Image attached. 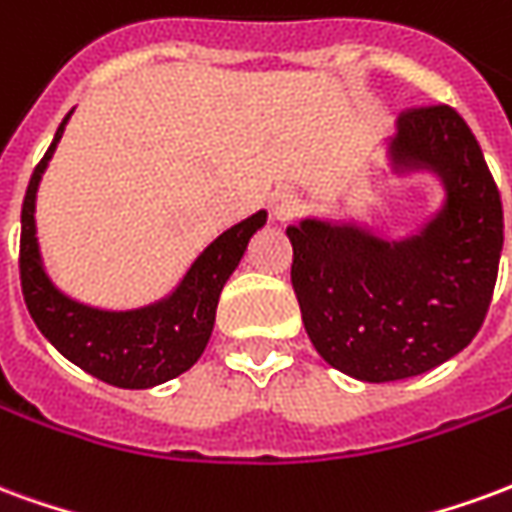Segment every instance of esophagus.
<instances>
[{
  "mask_svg": "<svg viewBox=\"0 0 512 512\" xmlns=\"http://www.w3.org/2000/svg\"><path fill=\"white\" fill-rule=\"evenodd\" d=\"M301 208V200L296 191L282 189L277 191L274 197H271V216H274V222H290Z\"/></svg>",
  "mask_w": 512,
  "mask_h": 512,
  "instance_id": "obj_1",
  "label": "esophagus"
}]
</instances>
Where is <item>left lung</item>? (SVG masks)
I'll list each match as a JSON object with an SVG mask.
<instances>
[{
    "instance_id": "left-lung-1",
    "label": "left lung",
    "mask_w": 512,
    "mask_h": 512,
    "mask_svg": "<svg viewBox=\"0 0 512 512\" xmlns=\"http://www.w3.org/2000/svg\"><path fill=\"white\" fill-rule=\"evenodd\" d=\"M386 156L397 175L439 178L444 202L422 230L381 238L354 222L288 227L290 279L315 351L367 384L428 373L472 343L505 241L499 189L452 106L403 112Z\"/></svg>"
}]
</instances>
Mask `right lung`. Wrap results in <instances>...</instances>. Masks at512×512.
I'll return each instance as SVG.
<instances>
[{
    "mask_svg": "<svg viewBox=\"0 0 512 512\" xmlns=\"http://www.w3.org/2000/svg\"><path fill=\"white\" fill-rule=\"evenodd\" d=\"M73 109L32 172L21 208V290L43 337L84 373L120 389H150L186 373L211 340L224 282L241 263L249 238L266 224V211L224 230L164 299L136 310H101L62 293L46 274L38 246L35 200L43 172L62 139Z\"/></svg>",
    "mask_w": 512,
    "mask_h": 512,
    "instance_id": "right-lung-1",
    "label": "right lung"
}]
</instances>
